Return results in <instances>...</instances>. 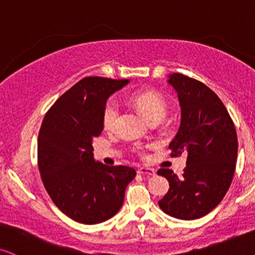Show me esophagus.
Listing matches in <instances>:
<instances>
[{
	"label": "esophagus",
	"instance_id": "1",
	"mask_svg": "<svg viewBox=\"0 0 255 255\" xmlns=\"http://www.w3.org/2000/svg\"><path fill=\"white\" fill-rule=\"evenodd\" d=\"M138 174L140 175H145V176H155L156 175V170L155 169H151V168H142L138 169Z\"/></svg>",
	"mask_w": 255,
	"mask_h": 255
}]
</instances>
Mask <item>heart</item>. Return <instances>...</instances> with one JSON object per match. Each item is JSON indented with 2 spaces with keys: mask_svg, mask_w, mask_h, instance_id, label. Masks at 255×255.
I'll return each instance as SVG.
<instances>
[{
  "mask_svg": "<svg viewBox=\"0 0 255 255\" xmlns=\"http://www.w3.org/2000/svg\"><path fill=\"white\" fill-rule=\"evenodd\" d=\"M134 105L140 110L147 121L153 117H164L166 105L161 97L151 91L136 93L132 97ZM119 105L117 99L112 98L106 103L103 112V123L106 128H112L117 123Z\"/></svg>",
  "mask_w": 255,
  "mask_h": 255,
  "instance_id": "obj_1",
  "label": "heart"
}]
</instances>
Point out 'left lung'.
Instances as JSON below:
<instances>
[{
    "instance_id": "8db88e82",
    "label": "left lung",
    "mask_w": 255,
    "mask_h": 255,
    "mask_svg": "<svg viewBox=\"0 0 255 255\" xmlns=\"http://www.w3.org/2000/svg\"><path fill=\"white\" fill-rule=\"evenodd\" d=\"M181 106V124L169 149L187 153L182 177L170 169L157 174L168 180V193L158 206L181 220L200 219L225 197L235 171L238 136L231 116L216 94L201 81L180 73L169 75Z\"/></svg>"
}]
</instances>
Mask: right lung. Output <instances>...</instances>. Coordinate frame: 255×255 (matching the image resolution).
Returning <instances> with one entry per match:
<instances>
[{
	"instance_id": "1",
	"label": "right lung",
	"mask_w": 255,
	"mask_h": 255,
	"mask_svg": "<svg viewBox=\"0 0 255 255\" xmlns=\"http://www.w3.org/2000/svg\"><path fill=\"white\" fill-rule=\"evenodd\" d=\"M128 84L87 77L66 91L46 113L37 138V165L56 207L74 221L96 225L111 219L124 202L133 168L93 158L92 142L104 128L106 100Z\"/></svg>"
}]
</instances>
